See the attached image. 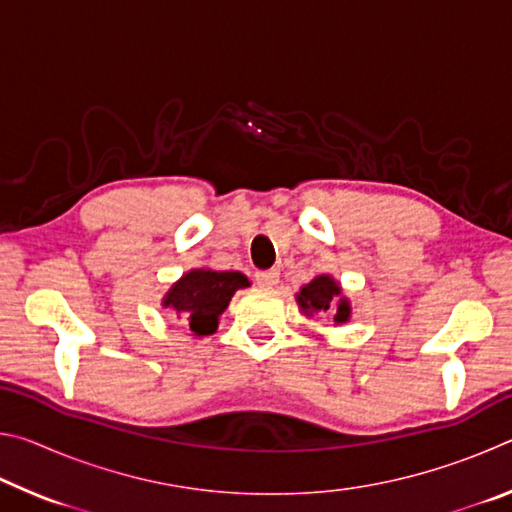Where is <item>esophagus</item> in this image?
I'll use <instances>...</instances> for the list:
<instances>
[{"instance_id": "obj_1", "label": "esophagus", "mask_w": 512, "mask_h": 512, "mask_svg": "<svg viewBox=\"0 0 512 512\" xmlns=\"http://www.w3.org/2000/svg\"><path fill=\"white\" fill-rule=\"evenodd\" d=\"M255 280L262 284V287H275L277 280H280V271H275V268H271V271H259L255 275Z\"/></svg>"}]
</instances>
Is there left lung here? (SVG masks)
I'll list each match as a JSON object with an SVG mask.
<instances>
[{"label":"left lung","instance_id":"8db88e82","mask_svg":"<svg viewBox=\"0 0 512 512\" xmlns=\"http://www.w3.org/2000/svg\"><path fill=\"white\" fill-rule=\"evenodd\" d=\"M298 307L305 316H314V314H334V323H348L352 307L350 300L343 296V291L339 284H336L334 277L329 275H318L311 280L309 284L296 293Z\"/></svg>","mask_w":512,"mask_h":512}]
</instances>
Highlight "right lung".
Wrapping results in <instances>:
<instances>
[{
    "label": "right lung",
    "instance_id": "1",
    "mask_svg": "<svg viewBox=\"0 0 512 512\" xmlns=\"http://www.w3.org/2000/svg\"><path fill=\"white\" fill-rule=\"evenodd\" d=\"M246 287H250L248 277L239 271L194 268L167 291L162 307L185 318L194 336H210L219 327V316L228 309L235 291Z\"/></svg>",
    "mask_w": 512,
    "mask_h": 512
}]
</instances>
